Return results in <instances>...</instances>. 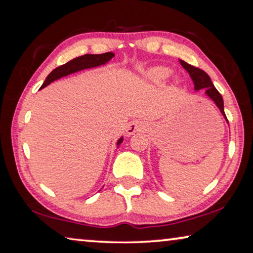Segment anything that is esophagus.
I'll list each match as a JSON object with an SVG mask.
<instances>
[{"mask_svg":"<svg viewBox=\"0 0 253 253\" xmlns=\"http://www.w3.org/2000/svg\"><path fill=\"white\" fill-rule=\"evenodd\" d=\"M144 129V124L140 122V121H132V122L129 123V126H126V134L127 136H131V134L138 132V131H141Z\"/></svg>","mask_w":253,"mask_h":253,"instance_id":"1","label":"esophagus"}]
</instances>
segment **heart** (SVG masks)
<instances>
[{
  "label": "heart",
  "mask_w": 253,
  "mask_h": 253,
  "mask_svg": "<svg viewBox=\"0 0 253 253\" xmlns=\"http://www.w3.org/2000/svg\"><path fill=\"white\" fill-rule=\"evenodd\" d=\"M169 75H170L169 69L164 67H155L145 72V78H146L148 82L160 83L162 81H165L167 77H169Z\"/></svg>",
  "instance_id": "1"
}]
</instances>
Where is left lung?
Segmentation results:
<instances>
[{"label":"left lung","instance_id":"8db88e82","mask_svg":"<svg viewBox=\"0 0 253 253\" xmlns=\"http://www.w3.org/2000/svg\"><path fill=\"white\" fill-rule=\"evenodd\" d=\"M182 67L185 69L186 71L189 72L190 77L192 78L193 81V84H195V89L196 91H199V89L202 88H205L206 89V95L211 98L214 101V103L217 106V108L220 109V112L222 115L224 116V119L227 120L226 117V114H224V109H223V99H222V95L220 94L219 91L215 88V86L213 85L212 81H211L210 76L206 74L205 71L202 70V69L199 68H196L193 67V65L186 63L184 61H181ZM228 122V120H227Z\"/></svg>","mask_w":253,"mask_h":253}]
</instances>
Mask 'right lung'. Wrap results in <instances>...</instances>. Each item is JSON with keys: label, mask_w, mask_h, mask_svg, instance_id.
I'll list each match as a JSON object with an SVG mask.
<instances>
[{"label": "right lung", "mask_w": 253, "mask_h": 253, "mask_svg": "<svg viewBox=\"0 0 253 253\" xmlns=\"http://www.w3.org/2000/svg\"><path fill=\"white\" fill-rule=\"evenodd\" d=\"M115 56L114 53H103V54H85L83 56L76 57L74 60L69 61L68 63H65L61 67H57L56 69H54L53 71L50 72L49 75L47 76L46 81L43 82L41 88L46 87L47 85H49L50 83H53L54 81H56L58 78L65 77V76L74 74V72L84 70V69H89V68H94V67H99V65L106 64L107 62L112 60V58ZM123 141V137H121L119 141H117V145H120Z\"/></svg>", "instance_id": "right-lung-1"}]
</instances>
